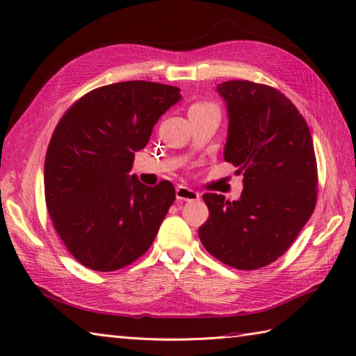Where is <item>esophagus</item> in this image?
Segmentation results:
<instances>
[{"label":"esophagus","instance_id":"obj_1","mask_svg":"<svg viewBox=\"0 0 356 356\" xmlns=\"http://www.w3.org/2000/svg\"><path fill=\"white\" fill-rule=\"evenodd\" d=\"M177 199L178 200H186V202H193V200H199L200 199V195L197 191H195L190 187H186V186H179L177 187Z\"/></svg>","mask_w":356,"mask_h":356}]
</instances>
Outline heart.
Segmentation results:
<instances>
[{"label":"heart","mask_w":356,"mask_h":356,"mask_svg":"<svg viewBox=\"0 0 356 356\" xmlns=\"http://www.w3.org/2000/svg\"><path fill=\"white\" fill-rule=\"evenodd\" d=\"M197 105H200V104H197Z\"/></svg>","instance_id":"obj_1"}]
</instances>
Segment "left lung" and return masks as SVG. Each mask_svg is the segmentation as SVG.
<instances>
[{
	"label": "left lung",
	"mask_w": 356,
	"mask_h": 356,
	"mask_svg": "<svg viewBox=\"0 0 356 356\" xmlns=\"http://www.w3.org/2000/svg\"><path fill=\"white\" fill-rule=\"evenodd\" d=\"M227 104L224 159L243 175L239 200L203 195L209 218L199 229L207 251L239 270H257L284 255L316 207L318 168L303 115L266 84H218Z\"/></svg>",
	"instance_id": "1"
}]
</instances>
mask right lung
<instances>
[{
	"label": "right lung",
	"mask_w": 356,
	"mask_h": 356,
	"mask_svg": "<svg viewBox=\"0 0 356 356\" xmlns=\"http://www.w3.org/2000/svg\"><path fill=\"white\" fill-rule=\"evenodd\" d=\"M179 99L174 86L114 83L86 93L59 120L44 161L46 204L60 241L88 268L118 270L152 246L175 188L147 187L129 172Z\"/></svg>",
	"instance_id": "obj_1"
}]
</instances>
